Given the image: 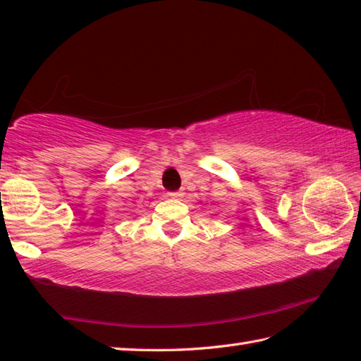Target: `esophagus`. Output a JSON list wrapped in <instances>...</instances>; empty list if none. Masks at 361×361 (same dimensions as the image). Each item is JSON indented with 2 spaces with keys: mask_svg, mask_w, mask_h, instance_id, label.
<instances>
[{
  "mask_svg": "<svg viewBox=\"0 0 361 361\" xmlns=\"http://www.w3.org/2000/svg\"><path fill=\"white\" fill-rule=\"evenodd\" d=\"M168 195L171 197V198H176V200H179V198H182V197H184V192H169L168 193Z\"/></svg>",
  "mask_w": 361,
  "mask_h": 361,
  "instance_id": "34e87169",
  "label": "esophagus"
}]
</instances>
